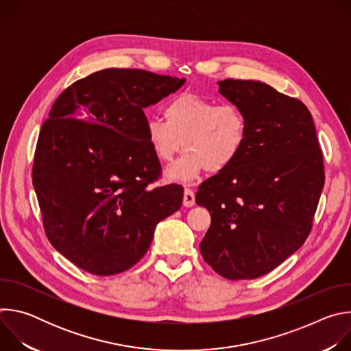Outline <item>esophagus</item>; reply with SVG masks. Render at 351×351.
<instances>
[{"label": "esophagus", "instance_id": "34e87169", "mask_svg": "<svg viewBox=\"0 0 351 351\" xmlns=\"http://www.w3.org/2000/svg\"><path fill=\"white\" fill-rule=\"evenodd\" d=\"M195 203V197L193 190L190 189H184V194H183V206L184 207H193Z\"/></svg>", "mask_w": 351, "mask_h": 351}]
</instances>
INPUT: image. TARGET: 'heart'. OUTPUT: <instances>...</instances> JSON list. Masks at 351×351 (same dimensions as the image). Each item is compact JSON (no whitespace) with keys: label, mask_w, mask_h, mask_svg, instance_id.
Masks as SVG:
<instances>
[{"label":"heart","mask_w":351,"mask_h":351,"mask_svg":"<svg viewBox=\"0 0 351 351\" xmlns=\"http://www.w3.org/2000/svg\"><path fill=\"white\" fill-rule=\"evenodd\" d=\"M165 121L149 118L145 137L156 158L171 164L186 149L182 160L168 172L180 182H190L203 172L219 173L230 168L243 153L248 137V121L234 104L183 93L167 104Z\"/></svg>","instance_id":"heart-1"}]
</instances>
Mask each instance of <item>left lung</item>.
Listing matches in <instances>:
<instances>
[{
  "label": "left lung",
  "mask_w": 351,
  "mask_h": 351,
  "mask_svg": "<svg viewBox=\"0 0 351 351\" xmlns=\"http://www.w3.org/2000/svg\"><path fill=\"white\" fill-rule=\"evenodd\" d=\"M218 84L247 117L248 137L230 168L198 186L195 203L211 214L199 252L226 279H256L308 237L325 183L322 152L300 99L254 80Z\"/></svg>",
  "instance_id": "8db88e82"
}]
</instances>
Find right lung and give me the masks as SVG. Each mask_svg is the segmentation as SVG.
<instances>
[{"label":"right lung","mask_w":351,"mask_h":351,"mask_svg":"<svg viewBox=\"0 0 351 351\" xmlns=\"http://www.w3.org/2000/svg\"><path fill=\"white\" fill-rule=\"evenodd\" d=\"M183 83L110 68L76 80L53 104L36 145L33 186L49 243L80 269L110 276L132 268L157 223L180 208V184L152 187L161 164L143 110Z\"/></svg>","instance_id":"1"}]
</instances>
